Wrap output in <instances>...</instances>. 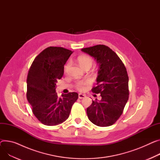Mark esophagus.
<instances>
[{
    "instance_id": "1",
    "label": "esophagus",
    "mask_w": 160,
    "mask_h": 160,
    "mask_svg": "<svg viewBox=\"0 0 160 160\" xmlns=\"http://www.w3.org/2000/svg\"><path fill=\"white\" fill-rule=\"evenodd\" d=\"M78 97H79V99H83V98H84L86 96H85V95H84V94H82V93H79V95H78Z\"/></svg>"
}]
</instances>
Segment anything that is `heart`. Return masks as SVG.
Wrapping results in <instances>:
<instances>
[{
  "label": "heart",
  "mask_w": 160,
  "mask_h": 160,
  "mask_svg": "<svg viewBox=\"0 0 160 160\" xmlns=\"http://www.w3.org/2000/svg\"><path fill=\"white\" fill-rule=\"evenodd\" d=\"M78 63L81 65V67L83 68L87 67H92L93 65V59L88 56H81L78 58ZM70 65V63H68L65 66V71H67ZM91 83V81L89 79H85L79 81L76 83V88L79 91H83L86 88L87 86L89 85Z\"/></svg>",
  "instance_id": "obj_1"
}]
</instances>
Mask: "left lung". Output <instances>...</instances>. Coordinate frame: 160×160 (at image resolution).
Returning <instances> with one entry per match:
<instances>
[{"instance_id":"8db88e82","label":"left lung","mask_w":160,"mask_h":160,"mask_svg":"<svg viewBox=\"0 0 160 160\" xmlns=\"http://www.w3.org/2000/svg\"><path fill=\"white\" fill-rule=\"evenodd\" d=\"M99 65L96 87L92 91L101 93V100L92 101L87 108L89 120L100 127L112 126L122 114L129 99V78L126 68L117 54L104 45L82 48Z\"/></svg>"}]
</instances>
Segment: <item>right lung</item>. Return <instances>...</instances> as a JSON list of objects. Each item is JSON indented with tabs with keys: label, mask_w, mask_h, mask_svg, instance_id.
<instances>
[{
	"label": "right lung",
	"mask_w": 160,
	"mask_h": 160,
	"mask_svg": "<svg viewBox=\"0 0 160 160\" xmlns=\"http://www.w3.org/2000/svg\"><path fill=\"white\" fill-rule=\"evenodd\" d=\"M68 49L49 47L35 58L27 78V99L34 116L46 126H56L69 117L78 94L70 92L58 97L56 82L62 78L64 65L72 54Z\"/></svg>",
	"instance_id": "add662e5"
}]
</instances>
